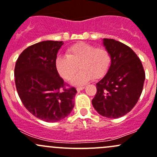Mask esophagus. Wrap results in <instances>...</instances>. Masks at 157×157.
<instances>
[{
	"label": "esophagus",
	"instance_id": "obj_1",
	"mask_svg": "<svg viewBox=\"0 0 157 157\" xmlns=\"http://www.w3.org/2000/svg\"><path fill=\"white\" fill-rule=\"evenodd\" d=\"M84 88H85V87L84 86H80V87H77L76 88V90L78 91H82V90H83Z\"/></svg>",
	"mask_w": 157,
	"mask_h": 157
}]
</instances>
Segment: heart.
Masks as SVG:
<instances>
[{
    "mask_svg": "<svg viewBox=\"0 0 157 157\" xmlns=\"http://www.w3.org/2000/svg\"><path fill=\"white\" fill-rule=\"evenodd\" d=\"M111 64L110 54L105 49L85 43L72 45L66 50L65 56H58L56 59L55 67L59 75L66 81L74 78L75 85H83L92 78H102L108 71Z\"/></svg>",
    "mask_w": 157,
    "mask_h": 157,
    "instance_id": "obj_1",
    "label": "heart"
}]
</instances>
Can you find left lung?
<instances>
[{
  "instance_id": "obj_1",
  "label": "left lung",
  "mask_w": 157,
  "mask_h": 157,
  "mask_svg": "<svg viewBox=\"0 0 157 157\" xmlns=\"http://www.w3.org/2000/svg\"><path fill=\"white\" fill-rule=\"evenodd\" d=\"M109 52L111 66L97 84V92L91 101L99 114L118 118L136 105L144 88L145 72L140 60L129 47L113 39H103Z\"/></svg>"
}]
</instances>
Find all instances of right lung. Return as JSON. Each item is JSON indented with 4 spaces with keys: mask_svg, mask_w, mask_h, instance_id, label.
Listing matches in <instances>:
<instances>
[{
    "mask_svg": "<svg viewBox=\"0 0 157 157\" xmlns=\"http://www.w3.org/2000/svg\"><path fill=\"white\" fill-rule=\"evenodd\" d=\"M63 45L52 40L32 45L21 52L15 65V85L21 101L33 115L46 122L63 120L75 106L76 89L64 88L55 67Z\"/></svg>",
    "mask_w": 157,
    "mask_h": 157,
    "instance_id": "1",
    "label": "right lung"
}]
</instances>
